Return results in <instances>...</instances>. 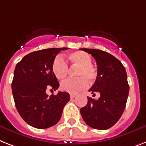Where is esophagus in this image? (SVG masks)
<instances>
[{"label":"esophagus","instance_id":"34e87169","mask_svg":"<svg viewBox=\"0 0 146 146\" xmlns=\"http://www.w3.org/2000/svg\"><path fill=\"white\" fill-rule=\"evenodd\" d=\"M70 99H73L76 97V94H70Z\"/></svg>","mask_w":146,"mask_h":146}]
</instances>
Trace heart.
I'll use <instances>...</instances> for the list:
<instances>
[{
  "instance_id": "obj_1",
  "label": "heart",
  "mask_w": 146,
  "mask_h": 146,
  "mask_svg": "<svg viewBox=\"0 0 146 146\" xmlns=\"http://www.w3.org/2000/svg\"><path fill=\"white\" fill-rule=\"evenodd\" d=\"M68 60L71 64L78 67L75 73L77 78L63 81L61 83V89L71 94L76 93L88 87V81L92 82L95 80L98 71L92 64V56L87 52L82 51L74 52L68 56ZM52 70L54 76L61 80L67 76L68 65L62 57L58 55L53 60Z\"/></svg>"
}]
</instances>
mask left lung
Returning a JSON list of instances; mask_svg holds the SVG:
<instances>
[{"instance_id":"1","label":"left lung","mask_w":146,"mask_h":146,"mask_svg":"<svg viewBox=\"0 0 146 146\" xmlns=\"http://www.w3.org/2000/svg\"><path fill=\"white\" fill-rule=\"evenodd\" d=\"M94 58L98 65L95 82L88 91L98 99L88 97V104L81 108L84 121L92 128L106 130L115 124L124 112L129 94L126 70L119 60L110 53L95 48H82Z\"/></svg>"}]
</instances>
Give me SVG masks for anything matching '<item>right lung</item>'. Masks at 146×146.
Here are the masks:
<instances>
[{
	"instance_id": "add662e5",
	"label": "right lung",
	"mask_w": 146,
	"mask_h": 146,
	"mask_svg": "<svg viewBox=\"0 0 146 146\" xmlns=\"http://www.w3.org/2000/svg\"><path fill=\"white\" fill-rule=\"evenodd\" d=\"M68 48H51L29 53L14 70L12 92L18 112L31 126L45 129L61 119L64 107L70 100L67 92L48 97L46 89L57 90L59 82L52 70L55 56Z\"/></svg>"
}]
</instances>
